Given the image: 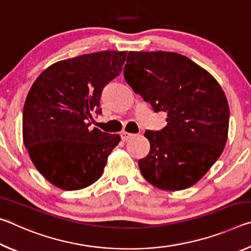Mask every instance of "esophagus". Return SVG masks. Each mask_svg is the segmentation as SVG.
Wrapping results in <instances>:
<instances>
[{"label":"esophagus","mask_w":251,"mask_h":251,"mask_svg":"<svg viewBox=\"0 0 251 251\" xmlns=\"http://www.w3.org/2000/svg\"><path fill=\"white\" fill-rule=\"evenodd\" d=\"M133 136H134L133 134L127 133V131H123V133H121V137L123 141H128V139L133 137Z\"/></svg>","instance_id":"esophagus-1"}]
</instances>
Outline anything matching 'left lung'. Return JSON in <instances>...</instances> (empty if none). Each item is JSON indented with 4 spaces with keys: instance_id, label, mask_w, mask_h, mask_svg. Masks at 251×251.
<instances>
[{
    "instance_id": "8db88e82",
    "label": "left lung",
    "mask_w": 251,
    "mask_h": 251,
    "mask_svg": "<svg viewBox=\"0 0 251 251\" xmlns=\"http://www.w3.org/2000/svg\"><path fill=\"white\" fill-rule=\"evenodd\" d=\"M127 84L155 113L167 114L161 130H146L151 151L138 166L157 188L181 190L201 179L227 142L229 106L217 80L188 57L173 52H129Z\"/></svg>"
}]
</instances>
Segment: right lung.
Here are the masks:
<instances>
[{"instance_id":"obj_1","label":"right lung","mask_w":251,"mask_h":251,"mask_svg":"<svg viewBox=\"0 0 251 251\" xmlns=\"http://www.w3.org/2000/svg\"><path fill=\"white\" fill-rule=\"evenodd\" d=\"M127 52L103 50L57 62L29 90L23 141L34 166L64 190H78L103 174L120 135L90 129L104 87L120 75Z\"/></svg>"}]
</instances>
